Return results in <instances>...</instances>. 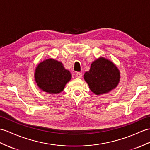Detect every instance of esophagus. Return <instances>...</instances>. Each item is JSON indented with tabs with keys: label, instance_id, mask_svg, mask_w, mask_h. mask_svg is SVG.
<instances>
[{
	"label": "esophagus",
	"instance_id": "34e87169",
	"mask_svg": "<svg viewBox=\"0 0 150 150\" xmlns=\"http://www.w3.org/2000/svg\"><path fill=\"white\" fill-rule=\"evenodd\" d=\"M76 77H77V78H82L83 74H82V73H81V72H77L76 74Z\"/></svg>",
	"mask_w": 150,
	"mask_h": 150
}]
</instances>
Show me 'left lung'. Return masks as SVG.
Instances as JSON below:
<instances>
[{"mask_svg":"<svg viewBox=\"0 0 150 150\" xmlns=\"http://www.w3.org/2000/svg\"><path fill=\"white\" fill-rule=\"evenodd\" d=\"M90 89L97 95L108 93L120 81V72L112 62L101 57L91 64L89 71L84 75Z\"/></svg>","mask_w":150,"mask_h":150,"instance_id":"8db88e82","label":"left lung"}]
</instances>
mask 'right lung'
I'll return each instance as SVG.
<instances>
[{
  "label": "right lung",
  "instance_id": "right-lung-1",
  "mask_svg": "<svg viewBox=\"0 0 150 150\" xmlns=\"http://www.w3.org/2000/svg\"><path fill=\"white\" fill-rule=\"evenodd\" d=\"M71 74L63 64L52 58L40 63L35 69V79L38 86L49 93H59L71 79Z\"/></svg>",
  "mask_w": 150,
  "mask_h": 150
}]
</instances>
